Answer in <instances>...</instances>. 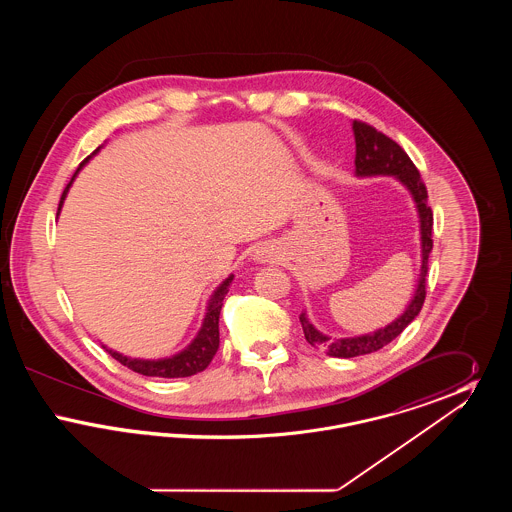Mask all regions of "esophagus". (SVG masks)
<instances>
[{"mask_svg": "<svg viewBox=\"0 0 512 512\" xmlns=\"http://www.w3.org/2000/svg\"><path fill=\"white\" fill-rule=\"evenodd\" d=\"M255 261L257 263H270V261H274L276 259V251L272 249V247H268V245H265V247H259L257 251H255Z\"/></svg>", "mask_w": 512, "mask_h": 512, "instance_id": "34e87169", "label": "esophagus"}]
</instances>
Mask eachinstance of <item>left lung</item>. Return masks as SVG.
Returning <instances> with one entry per match:
<instances>
[{"instance_id": "8db88e82", "label": "left lung", "mask_w": 512, "mask_h": 512, "mask_svg": "<svg viewBox=\"0 0 512 512\" xmlns=\"http://www.w3.org/2000/svg\"><path fill=\"white\" fill-rule=\"evenodd\" d=\"M353 134H355V174L359 178L368 176H395L409 194L413 195L416 203V213L420 222V253H422V265L418 274V284L414 290L413 299L409 301L407 309L401 313V317L391 320L384 328H378L370 334L353 336V338H330L317 330L307 313L303 311L299 315V322L303 326L305 340L313 347L324 349L326 355L338 357V359H351L359 355H368L390 341L395 340L414 318L418 317L424 297H426V274H428V257L432 251V228H434V215L428 207V192L424 182L420 180V172L416 171L413 161L403 151V147L395 144L386 134L378 132L370 124L361 121H353Z\"/></svg>"}]
</instances>
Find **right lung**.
<instances>
[{
  "label": "right lung",
  "mask_w": 512,
  "mask_h": 512,
  "mask_svg": "<svg viewBox=\"0 0 512 512\" xmlns=\"http://www.w3.org/2000/svg\"><path fill=\"white\" fill-rule=\"evenodd\" d=\"M99 149H101V147H98L90 157H86V159L80 163L78 171L98 153ZM78 171L74 172V176L78 174ZM73 180L67 184L65 192L61 195L57 215H59V211H61V207H63V201H65V197H67V192H69ZM232 280H234V274H230V276L220 284L219 288L215 290V293L211 295V299H209V303H207V313H205V318H203V322H201V328H199L197 336H195L192 343H190L186 349H182L180 353H176V355H172V357H167V359H153V361H151V359H132V357H126V355L117 353V351H113V349H107L105 345H103V349H105L113 359H117L121 365L128 366L130 370H134V372H138V374H144V376H155V378H186V376H194V374L205 370V368L209 366V363H211L213 357H215V353H217V349H219L220 309H222V301H224V297H226V293H228V288H230Z\"/></svg>",
  "instance_id": "obj_1"
}]
</instances>
